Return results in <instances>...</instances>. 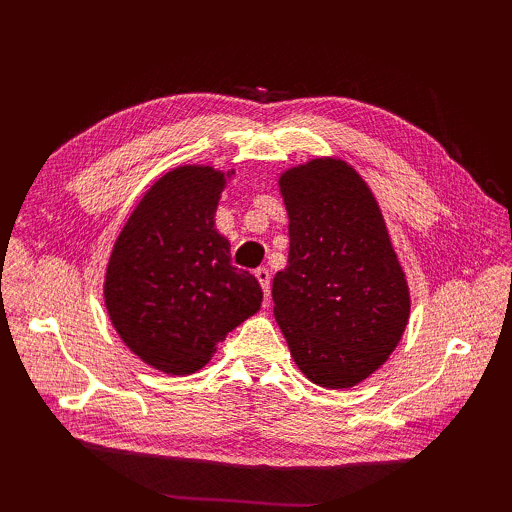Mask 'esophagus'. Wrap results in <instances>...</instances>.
Wrapping results in <instances>:
<instances>
[{"mask_svg":"<svg viewBox=\"0 0 512 512\" xmlns=\"http://www.w3.org/2000/svg\"><path fill=\"white\" fill-rule=\"evenodd\" d=\"M255 277L259 281V286H262L264 297L268 301V297H270V273H268V268H257L255 270Z\"/></svg>","mask_w":512,"mask_h":512,"instance_id":"1","label":"esophagus"}]
</instances>
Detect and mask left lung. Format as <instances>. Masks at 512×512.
<instances>
[{
	"label": "left lung",
	"mask_w": 512,
	"mask_h": 512,
	"mask_svg": "<svg viewBox=\"0 0 512 512\" xmlns=\"http://www.w3.org/2000/svg\"><path fill=\"white\" fill-rule=\"evenodd\" d=\"M279 193L290 250L273 279L275 319L303 376L356 387L396 350L411 312L383 211L361 173L336 156L286 169Z\"/></svg>",
	"instance_id": "8db88e82"
}]
</instances>
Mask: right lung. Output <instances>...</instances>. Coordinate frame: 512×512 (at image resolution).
<instances>
[{"label":"right lung","mask_w":512,"mask_h":512,"mask_svg":"<svg viewBox=\"0 0 512 512\" xmlns=\"http://www.w3.org/2000/svg\"><path fill=\"white\" fill-rule=\"evenodd\" d=\"M235 169L180 165L162 173L118 233L103 299L121 341L171 376L195 374L228 332L262 306L259 281L231 264L215 228Z\"/></svg>","instance_id":"obj_1"}]
</instances>
